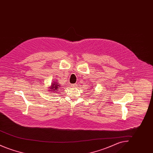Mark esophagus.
I'll return each instance as SVG.
<instances>
[{"label": "esophagus", "instance_id": "esophagus-1", "mask_svg": "<svg viewBox=\"0 0 153 153\" xmlns=\"http://www.w3.org/2000/svg\"><path fill=\"white\" fill-rule=\"evenodd\" d=\"M71 85H72V87L74 88L77 87V84H72Z\"/></svg>", "mask_w": 153, "mask_h": 153}]
</instances>
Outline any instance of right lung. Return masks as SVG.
<instances>
[{"label": "right lung", "mask_w": 153, "mask_h": 153, "mask_svg": "<svg viewBox=\"0 0 153 153\" xmlns=\"http://www.w3.org/2000/svg\"><path fill=\"white\" fill-rule=\"evenodd\" d=\"M56 81V80H55ZM54 83H52L51 84V89H50V91H57L58 90V88H59V87H61L59 85V84H58V82H53Z\"/></svg>", "instance_id": "add662e5"}]
</instances>
